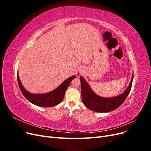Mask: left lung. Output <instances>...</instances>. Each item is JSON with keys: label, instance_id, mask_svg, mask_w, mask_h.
<instances>
[{"label": "left lung", "instance_id": "8db88e82", "mask_svg": "<svg viewBox=\"0 0 151 151\" xmlns=\"http://www.w3.org/2000/svg\"><path fill=\"white\" fill-rule=\"evenodd\" d=\"M133 78L134 74L132 76L130 83L125 92L116 97L106 98L96 94L91 90L89 86L83 77H80L82 99L84 104L88 109L96 112L105 113L115 110L121 106L130 93Z\"/></svg>", "mask_w": 151, "mask_h": 151}]
</instances>
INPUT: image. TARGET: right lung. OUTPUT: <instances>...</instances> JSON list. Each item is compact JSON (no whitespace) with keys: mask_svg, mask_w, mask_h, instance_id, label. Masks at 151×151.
I'll return each mask as SVG.
<instances>
[{"mask_svg":"<svg viewBox=\"0 0 151 151\" xmlns=\"http://www.w3.org/2000/svg\"><path fill=\"white\" fill-rule=\"evenodd\" d=\"M75 77V76L69 77L63 81L62 84L59 86L57 89L48 93L43 94H34L28 92L22 86L18 74L17 82L21 93L29 102L41 107H52L56 106L62 101L67 88L72 79Z\"/></svg>","mask_w":151,"mask_h":151,"instance_id":"obj_1","label":"right lung"}]
</instances>
